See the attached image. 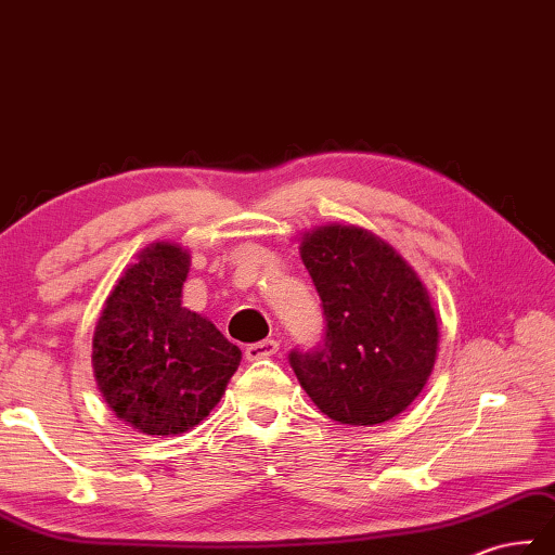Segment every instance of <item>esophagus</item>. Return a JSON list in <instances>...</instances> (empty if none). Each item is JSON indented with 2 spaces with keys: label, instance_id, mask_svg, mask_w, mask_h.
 I'll use <instances>...</instances> for the list:
<instances>
[{
  "label": "esophagus",
  "instance_id": "34e87169",
  "mask_svg": "<svg viewBox=\"0 0 555 555\" xmlns=\"http://www.w3.org/2000/svg\"><path fill=\"white\" fill-rule=\"evenodd\" d=\"M280 344L275 339H263V341H256V344H249V347L244 349V356L246 361H261V359H268V356L278 353Z\"/></svg>",
  "mask_w": 555,
  "mask_h": 555
}]
</instances>
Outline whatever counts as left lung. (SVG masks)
<instances>
[{"mask_svg":"<svg viewBox=\"0 0 555 555\" xmlns=\"http://www.w3.org/2000/svg\"><path fill=\"white\" fill-rule=\"evenodd\" d=\"M301 261L325 315L323 341L289 351L306 393L341 425H377L409 409L439 344L435 309L413 268L351 225L306 235Z\"/></svg>","mask_w":555,"mask_h":555,"instance_id":"left-lung-1","label":"left lung"}]
</instances>
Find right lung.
Wrapping results in <instances>:
<instances>
[{
    "instance_id": "1",
    "label": "right lung",
    "mask_w": 555,
    "mask_h": 555,
    "mask_svg": "<svg viewBox=\"0 0 555 555\" xmlns=\"http://www.w3.org/2000/svg\"><path fill=\"white\" fill-rule=\"evenodd\" d=\"M190 254L156 242L108 294L92 339L106 403L144 435H182L225 393L242 351L180 304Z\"/></svg>"
}]
</instances>
